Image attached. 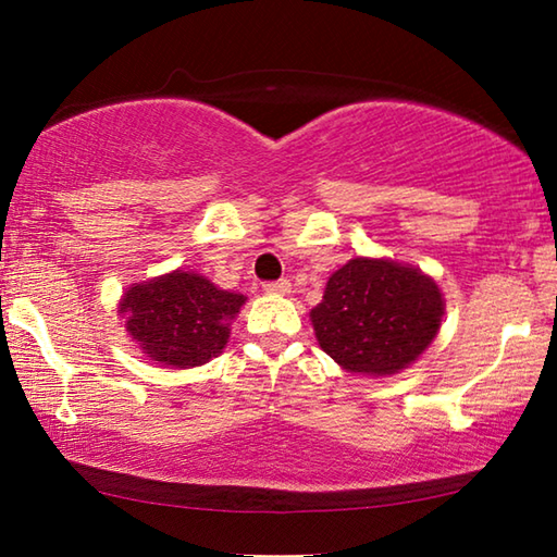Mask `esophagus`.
<instances>
[{
	"label": "esophagus",
	"mask_w": 557,
	"mask_h": 557,
	"mask_svg": "<svg viewBox=\"0 0 557 557\" xmlns=\"http://www.w3.org/2000/svg\"><path fill=\"white\" fill-rule=\"evenodd\" d=\"M265 292H270V295H287V292L292 289L289 280H275V282H265Z\"/></svg>",
	"instance_id": "obj_1"
}]
</instances>
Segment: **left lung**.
<instances>
[{"mask_svg":"<svg viewBox=\"0 0 557 557\" xmlns=\"http://www.w3.org/2000/svg\"><path fill=\"white\" fill-rule=\"evenodd\" d=\"M435 280L391 260L354 258L326 282L312 309L319 346L351 373L391 375L412 363L440 332Z\"/></svg>","mask_w":557,"mask_h":557,"instance_id":"8db88e82","label":"left lung"}]
</instances>
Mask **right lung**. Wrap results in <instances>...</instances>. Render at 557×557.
Listing matches in <instances>:
<instances>
[{
    "instance_id": "right-lung-1",
    "label": "right lung",
    "mask_w": 557,
    "mask_h": 557,
    "mask_svg": "<svg viewBox=\"0 0 557 557\" xmlns=\"http://www.w3.org/2000/svg\"><path fill=\"white\" fill-rule=\"evenodd\" d=\"M243 301V295L219 289L211 280L176 270L129 287L120 301V314L149 358L174 369H194L223 351L228 322Z\"/></svg>"
}]
</instances>
